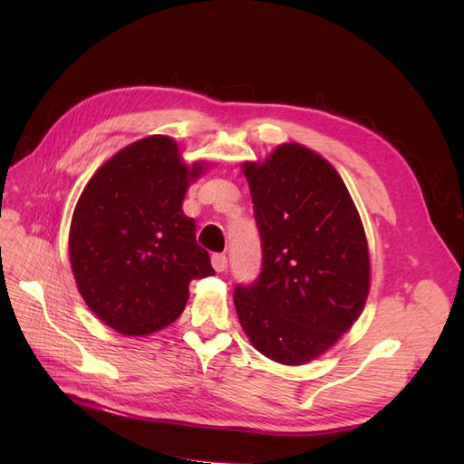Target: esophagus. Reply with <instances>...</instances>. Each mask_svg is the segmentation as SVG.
I'll return each instance as SVG.
<instances>
[{
    "label": "esophagus",
    "mask_w": 464,
    "mask_h": 464,
    "mask_svg": "<svg viewBox=\"0 0 464 464\" xmlns=\"http://www.w3.org/2000/svg\"><path fill=\"white\" fill-rule=\"evenodd\" d=\"M210 263H213L217 273H224L228 269V257L224 254H213V257H210Z\"/></svg>",
    "instance_id": "obj_1"
}]
</instances>
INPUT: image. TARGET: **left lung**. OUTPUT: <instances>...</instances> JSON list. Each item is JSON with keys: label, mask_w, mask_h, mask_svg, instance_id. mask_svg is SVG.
<instances>
[{"label": "left lung", "mask_w": 464, "mask_h": 464, "mask_svg": "<svg viewBox=\"0 0 464 464\" xmlns=\"http://www.w3.org/2000/svg\"><path fill=\"white\" fill-rule=\"evenodd\" d=\"M261 236V273L234 305L261 354L286 366L321 356L360 317L370 256L353 198L334 168L296 143L246 162Z\"/></svg>", "instance_id": "left-lung-1"}]
</instances>
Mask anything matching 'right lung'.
Instances as JSON below:
<instances>
[{
	"instance_id": "obj_1",
	"label": "right lung",
	"mask_w": 464,
	"mask_h": 464,
	"mask_svg": "<svg viewBox=\"0 0 464 464\" xmlns=\"http://www.w3.org/2000/svg\"><path fill=\"white\" fill-rule=\"evenodd\" d=\"M188 168L170 137L150 135L114 154L82 189L69 259L82 300L121 334H150L184 312L193 278L215 275L181 210Z\"/></svg>"
}]
</instances>
